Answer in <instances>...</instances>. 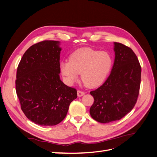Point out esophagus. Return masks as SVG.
Returning a JSON list of instances; mask_svg holds the SVG:
<instances>
[{"mask_svg": "<svg viewBox=\"0 0 157 157\" xmlns=\"http://www.w3.org/2000/svg\"><path fill=\"white\" fill-rule=\"evenodd\" d=\"M84 94H85L84 92L81 91V90H78V91H77V95H78V97H81V96H84Z\"/></svg>", "mask_w": 157, "mask_h": 157, "instance_id": "esophagus-1", "label": "esophagus"}]
</instances>
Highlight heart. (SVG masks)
Returning <instances> with one entry per match:
<instances>
[{
	"mask_svg": "<svg viewBox=\"0 0 157 157\" xmlns=\"http://www.w3.org/2000/svg\"><path fill=\"white\" fill-rule=\"evenodd\" d=\"M111 65L112 58L108 52L82 48L70 56L69 61H62L60 69L69 84L77 80L80 73L82 82L89 88H94L105 79Z\"/></svg>",
	"mask_w": 157,
	"mask_h": 157,
	"instance_id": "b5f03b06",
	"label": "heart"
}]
</instances>
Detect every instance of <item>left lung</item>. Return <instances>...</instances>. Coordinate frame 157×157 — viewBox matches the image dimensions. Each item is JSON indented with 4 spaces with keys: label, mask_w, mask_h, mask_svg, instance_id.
Masks as SVG:
<instances>
[{
    "label": "left lung",
    "mask_w": 157,
    "mask_h": 157,
    "mask_svg": "<svg viewBox=\"0 0 157 157\" xmlns=\"http://www.w3.org/2000/svg\"><path fill=\"white\" fill-rule=\"evenodd\" d=\"M114 44L111 72L100 87L90 92L94 99L90 115L101 123L121 119L134 108L140 93L141 68L137 57L129 47Z\"/></svg>",
    "instance_id": "8db88e82"
}]
</instances>
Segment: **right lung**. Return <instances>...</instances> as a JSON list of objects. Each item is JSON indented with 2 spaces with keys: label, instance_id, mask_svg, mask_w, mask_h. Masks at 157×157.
Instances as JSON below:
<instances>
[{
  "label": "right lung",
  "instance_id": "1",
  "mask_svg": "<svg viewBox=\"0 0 157 157\" xmlns=\"http://www.w3.org/2000/svg\"><path fill=\"white\" fill-rule=\"evenodd\" d=\"M59 43L43 40L32 45L17 69L16 90L21 110L40 126L59 124L77 98V90L60 80Z\"/></svg>",
  "mask_w": 157,
  "mask_h": 157
}]
</instances>
